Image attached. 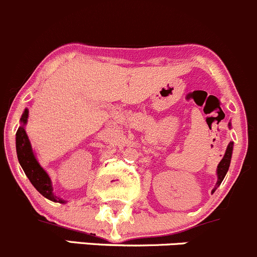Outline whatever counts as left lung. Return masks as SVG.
<instances>
[{"mask_svg": "<svg viewBox=\"0 0 257 257\" xmlns=\"http://www.w3.org/2000/svg\"><path fill=\"white\" fill-rule=\"evenodd\" d=\"M229 126H230V123H229ZM232 147H234V144H232V142H230V144L227 145V148L225 151V155H224L223 160H221L220 163L218 165V169H216V174H218V182H216V186L214 187L213 192H215L216 188L220 186L221 182H223L224 177L226 176V172H227V169H229V166H230V161H231Z\"/></svg>", "mask_w": 257, "mask_h": 257, "instance_id": "left-lung-1", "label": "left lung"}]
</instances>
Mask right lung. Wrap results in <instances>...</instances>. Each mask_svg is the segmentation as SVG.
Returning <instances> with one entry per match:
<instances>
[{
  "label": "right lung",
  "mask_w": 257,
  "mask_h": 257,
  "mask_svg": "<svg viewBox=\"0 0 257 257\" xmlns=\"http://www.w3.org/2000/svg\"><path fill=\"white\" fill-rule=\"evenodd\" d=\"M28 120V110L26 109L25 112L22 113V117H21V123L17 130V134H16V150H17V157L20 161L21 167L25 171L26 176L28 177V179L31 181V183L33 184V187L41 193L43 197H46L47 199L52 200V202H58V203H65L64 199L57 197V195L53 193V187H52V181H50L48 173L41 167V165L37 161L36 156H34L33 150H32L31 142L28 140L27 134H26L25 125L27 123Z\"/></svg>",
  "instance_id": "1"
}]
</instances>
